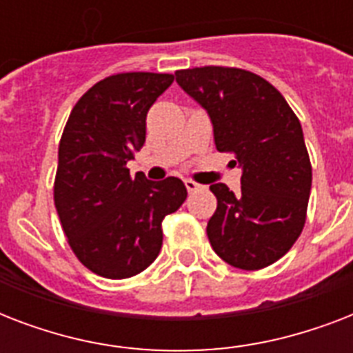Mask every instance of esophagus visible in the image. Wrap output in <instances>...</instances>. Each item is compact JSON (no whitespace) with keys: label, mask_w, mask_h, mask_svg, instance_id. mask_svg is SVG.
I'll return each instance as SVG.
<instances>
[{"label":"esophagus","mask_w":353,"mask_h":353,"mask_svg":"<svg viewBox=\"0 0 353 353\" xmlns=\"http://www.w3.org/2000/svg\"><path fill=\"white\" fill-rule=\"evenodd\" d=\"M185 187H187L188 192H196V190H199V185L196 181H192V179H185Z\"/></svg>","instance_id":"34e87169"}]
</instances>
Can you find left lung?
<instances>
[{"label": "left lung", "instance_id": "obj_1", "mask_svg": "<svg viewBox=\"0 0 353 353\" xmlns=\"http://www.w3.org/2000/svg\"><path fill=\"white\" fill-rule=\"evenodd\" d=\"M176 80L209 113L218 152L234 154L243 170L238 196L223 183L210 185L218 199L210 245L232 268H268L306 223L312 163L301 121L274 85L245 69H181Z\"/></svg>", "mask_w": 353, "mask_h": 353}]
</instances>
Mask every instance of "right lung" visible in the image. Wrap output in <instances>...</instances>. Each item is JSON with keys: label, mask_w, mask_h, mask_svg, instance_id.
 Masks as SVG:
<instances>
[{"label": "right lung", "mask_w": 353, "mask_h": 353, "mask_svg": "<svg viewBox=\"0 0 353 353\" xmlns=\"http://www.w3.org/2000/svg\"><path fill=\"white\" fill-rule=\"evenodd\" d=\"M168 73H119L80 97L58 146L54 207L74 256L104 279H130L154 262L161 221L187 199L181 179L130 176L146 139V113Z\"/></svg>", "instance_id": "add662e5"}]
</instances>
